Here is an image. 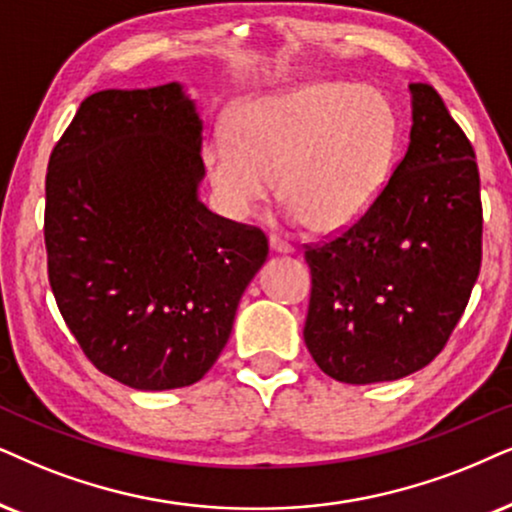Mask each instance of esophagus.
Returning <instances> with one entry per match:
<instances>
[{
  "label": "esophagus",
  "mask_w": 512,
  "mask_h": 512,
  "mask_svg": "<svg viewBox=\"0 0 512 512\" xmlns=\"http://www.w3.org/2000/svg\"><path fill=\"white\" fill-rule=\"evenodd\" d=\"M269 248H271V252H276V255H290V252L295 250L293 245H290L288 241H283V238H278V236L269 238Z\"/></svg>",
  "instance_id": "34e87169"
}]
</instances>
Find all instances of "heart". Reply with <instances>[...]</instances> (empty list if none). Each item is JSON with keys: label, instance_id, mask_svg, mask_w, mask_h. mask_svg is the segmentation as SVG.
I'll list each match as a JSON object with an SVG mask.
<instances>
[{"label": "heart", "instance_id": "heart-1", "mask_svg": "<svg viewBox=\"0 0 512 512\" xmlns=\"http://www.w3.org/2000/svg\"><path fill=\"white\" fill-rule=\"evenodd\" d=\"M397 146V113L383 92L323 80L245 101L229 134L203 146V165L226 215H255L281 174L290 222L338 234L383 196Z\"/></svg>", "mask_w": 512, "mask_h": 512}]
</instances>
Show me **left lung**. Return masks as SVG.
Returning <instances> with one entry per match:
<instances>
[{"instance_id": "8db88e82", "label": "left lung", "mask_w": 512, "mask_h": 512, "mask_svg": "<svg viewBox=\"0 0 512 512\" xmlns=\"http://www.w3.org/2000/svg\"><path fill=\"white\" fill-rule=\"evenodd\" d=\"M409 148L383 196L333 241L307 248L304 342L349 385L399 380L442 352L482 264L480 172L430 84L413 82Z\"/></svg>"}]
</instances>
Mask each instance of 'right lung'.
I'll use <instances>...</instances> for the list:
<instances>
[{
    "instance_id": "obj_1",
    "label": "right lung",
    "mask_w": 512,
    "mask_h": 512,
    "mask_svg": "<svg viewBox=\"0 0 512 512\" xmlns=\"http://www.w3.org/2000/svg\"><path fill=\"white\" fill-rule=\"evenodd\" d=\"M203 120L179 82L87 96L47 170L49 283L101 373L134 390L215 364L267 236L205 208Z\"/></svg>"
}]
</instances>
